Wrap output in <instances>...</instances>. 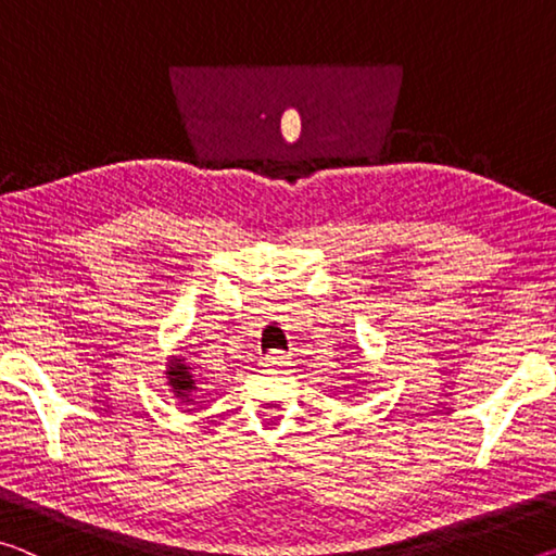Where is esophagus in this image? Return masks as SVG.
<instances>
[{
    "label": "esophagus",
    "mask_w": 556,
    "mask_h": 556,
    "mask_svg": "<svg viewBox=\"0 0 556 556\" xmlns=\"http://www.w3.org/2000/svg\"><path fill=\"white\" fill-rule=\"evenodd\" d=\"M262 365L269 370H279V368H285V365H289V355H285L281 351H271V353H267L265 363Z\"/></svg>",
    "instance_id": "1"
}]
</instances>
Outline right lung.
I'll use <instances>...</instances> for the list:
<instances>
[{"mask_svg": "<svg viewBox=\"0 0 556 556\" xmlns=\"http://www.w3.org/2000/svg\"><path fill=\"white\" fill-rule=\"evenodd\" d=\"M166 380H168V388L174 390L178 400L191 402V392L195 390V380L191 375V365H186L184 357L172 355V361H168V365H166Z\"/></svg>", "mask_w": 556, "mask_h": 556, "instance_id": "right-lung-1", "label": "right lung"}]
</instances>
